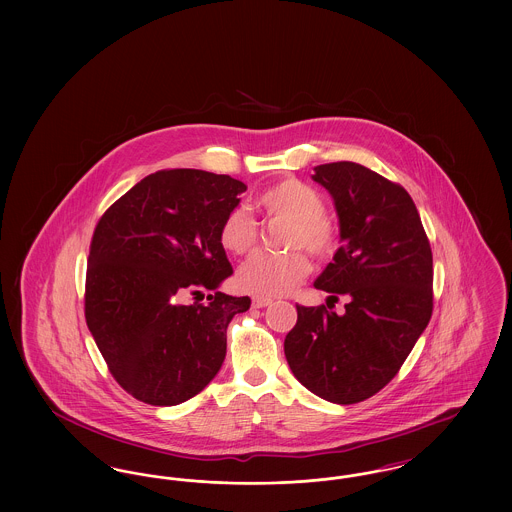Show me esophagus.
<instances>
[{"mask_svg": "<svg viewBox=\"0 0 512 512\" xmlns=\"http://www.w3.org/2000/svg\"><path fill=\"white\" fill-rule=\"evenodd\" d=\"M270 303H272L270 297H253V307L255 309H263V307H268Z\"/></svg>", "mask_w": 512, "mask_h": 512, "instance_id": "34e87169", "label": "esophagus"}]
</instances>
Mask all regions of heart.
<instances>
[{"instance_id": "obj_1", "label": "heart", "mask_w": 512, "mask_h": 512, "mask_svg": "<svg viewBox=\"0 0 512 512\" xmlns=\"http://www.w3.org/2000/svg\"><path fill=\"white\" fill-rule=\"evenodd\" d=\"M257 205L268 217L292 220L284 244L305 247L317 257H330L340 238L334 222L324 217V199L317 190L297 178H286L259 195ZM259 238V226L244 207L232 209L220 224V245L232 255H244ZM311 263L301 249L280 253L259 251L238 270V286L255 295H284L309 274Z\"/></svg>"}]
</instances>
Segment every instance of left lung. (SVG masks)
Masks as SVG:
<instances>
[{
    "instance_id": "left-lung-1",
    "label": "left lung",
    "mask_w": 512,
    "mask_h": 512,
    "mask_svg": "<svg viewBox=\"0 0 512 512\" xmlns=\"http://www.w3.org/2000/svg\"><path fill=\"white\" fill-rule=\"evenodd\" d=\"M340 219L341 247L322 270L317 290L345 313L297 307V322L284 340L293 376L318 397L353 405L382 390L399 372L428 326L432 249L405 188L359 163L315 167Z\"/></svg>"
}]
</instances>
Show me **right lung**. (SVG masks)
I'll return each mask as SVG.
<instances>
[{
    "mask_svg": "<svg viewBox=\"0 0 512 512\" xmlns=\"http://www.w3.org/2000/svg\"><path fill=\"white\" fill-rule=\"evenodd\" d=\"M245 190L228 174L159 171L99 219L84 315L109 372L138 401L172 407L217 376L226 328L251 305L217 290L232 274L220 224ZM203 289L214 292L207 304L183 301Z\"/></svg>",
    "mask_w": 512,
    "mask_h": 512,
    "instance_id": "1",
    "label": "right lung"
}]
</instances>
